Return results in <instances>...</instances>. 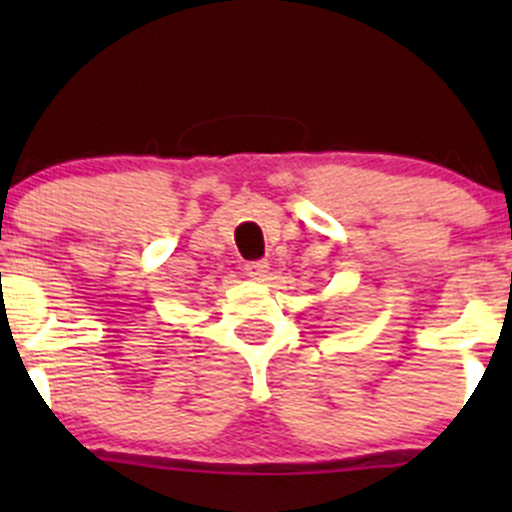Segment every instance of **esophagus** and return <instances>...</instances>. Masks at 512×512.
<instances>
[{"label":"esophagus","mask_w":512,"mask_h":512,"mask_svg":"<svg viewBox=\"0 0 512 512\" xmlns=\"http://www.w3.org/2000/svg\"><path fill=\"white\" fill-rule=\"evenodd\" d=\"M245 275L252 277V280H257V282H265L267 275H270V265H267V260L245 262Z\"/></svg>","instance_id":"1"}]
</instances>
